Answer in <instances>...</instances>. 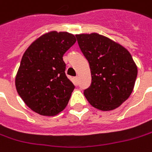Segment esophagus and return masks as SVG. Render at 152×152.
Returning a JSON list of instances; mask_svg holds the SVG:
<instances>
[{
    "label": "esophagus",
    "instance_id": "1",
    "mask_svg": "<svg viewBox=\"0 0 152 152\" xmlns=\"http://www.w3.org/2000/svg\"><path fill=\"white\" fill-rule=\"evenodd\" d=\"M73 81H74V83H75L76 85H78V83H79V77H78V76L74 77V78H73Z\"/></svg>",
    "mask_w": 152,
    "mask_h": 152
}]
</instances>
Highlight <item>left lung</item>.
Returning <instances> with one entry per match:
<instances>
[{"instance_id": "obj_1", "label": "left lung", "mask_w": 152, "mask_h": 152, "mask_svg": "<svg viewBox=\"0 0 152 152\" xmlns=\"http://www.w3.org/2000/svg\"><path fill=\"white\" fill-rule=\"evenodd\" d=\"M90 64L91 85L84 95L91 106L110 111L130 96L138 68L129 51L120 43L98 33L76 35Z\"/></svg>"}]
</instances>
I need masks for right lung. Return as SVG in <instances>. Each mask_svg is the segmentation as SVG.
Here are the masks:
<instances>
[{
    "label": "right lung",
    "instance_id": "obj_1",
    "mask_svg": "<svg viewBox=\"0 0 152 152\" xmlns=\"http://www.w3.org/2000/svg\"><path fill=\"white\" fill-rule=\"evenodd\" d=\"M75 42L74 35L53 31L36 39L24 53L15 86L22 100L36 113L53 116L67 105L74 86L66 76L62 57Z\"/></svg>",
    "mask_w": 152,
    "mask_h": 152
}]
</instances>
